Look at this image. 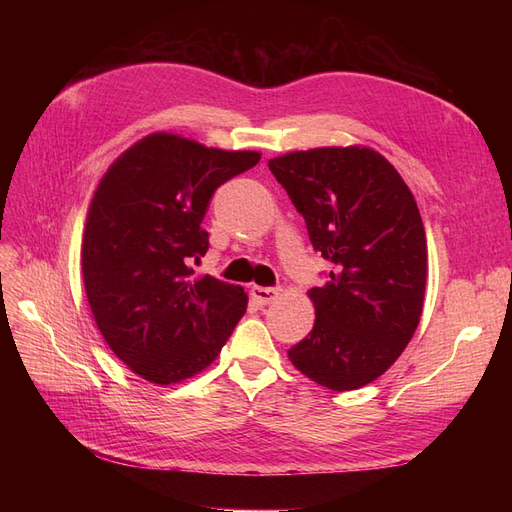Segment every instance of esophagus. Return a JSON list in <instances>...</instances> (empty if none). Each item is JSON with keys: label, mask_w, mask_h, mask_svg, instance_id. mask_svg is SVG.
I'll list each match as a JSON object with an SVG mask.
<instances>
[{"label": "esophagus", "mask_w": 512, "mask_h": 512, "mask_svg": "<svg viewBox=\"0 0 512 512\" xmlns=\"http://www.w3.org/2000/svg\"><path fill=\"white\" fill-rule=\"evenodd\" d=\"M250 294H252V299H254L258 305H269V303H273V301L277 299V294H280V290L265 288V286H252Z\"/></svg>", "instance_id": "34e87169"}]
</instances>
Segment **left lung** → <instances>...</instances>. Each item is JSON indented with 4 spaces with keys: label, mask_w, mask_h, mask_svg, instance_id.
Listing matches in <instances>:
<instances>
[{
    "label": "left lung",
    "mask_w": 512,
    "mask_h": 512,
    "mask_svg": "<svg viewBox=\"0 0 512 512\" xmlns=\"http://www.w3.org/2000/svg\"><path fill=\"white\" fill-rule=\"evenodd\" d=\"M269 168L333 265L327 284L307 290L316 322L288 359L331 391L361 389L399 359L423 314L427 239L416 200L363 145L290 151Z\"/></svg>",
    "instance_id": "8db88e82"
}]
</instances>
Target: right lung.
<instances>
[{
  "label": "right lung",
  "instance_id": "add662e5",
  "mask_svg": "<svg viewBox=\"0 0 512 512\" xmlns=\"http://www.w3.org/2000/svg\"><path fill=\"white\" fill-rule=\"evenodd\" d=\"M260 160L153 132L108 166L91 198L81 269L104 342L136 376L170 386L209 367L247 309V292L190 262L213 192Z\"/></svg>",
  "mask_w": 512,
  "mask_h": 512
}]
</instances>
